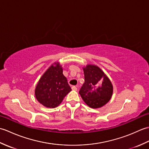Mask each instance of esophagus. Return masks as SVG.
Segmentation results:
<instances>
[{
  "mask_svg": "<svg viewBox=\"0 0 149 149\" xmlns=\"http://www.w3.org/2000/svg\"><path fill=\"white\" fill-rule=\"evenodd\" d=\"M72 90H74V91H77V87L75 86H72Z\"/></svg>",
  "mask_w": 149,
  "mask_h": 149,
  "instance_id": "1",
  "label": "esophagus"
}]
</instances>
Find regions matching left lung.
<instances>
[{"mask_svg": "<svg viewBox=\"0 0 149 149\" xmlns=\"http://www.w3.org/2000/svg\"><path fill=\"white\" fill-rule=\"evenodd\" d=\"M83 69L84 83L79 94L84 102L93 109L106 105L113 93V86L109 77L97 65L88 64Z\"/></svg>", "mask_w": 149, "mask_h": 149, "instance_id": "obj_1", "label": "left lung"}]
</instances>
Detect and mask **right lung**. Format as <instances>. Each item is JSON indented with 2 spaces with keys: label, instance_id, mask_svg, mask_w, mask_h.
Segmentation results:
<instances>
[{
  "label": "right lung",
  "instance_id": "obj_1",
  "mask_svg": "<svg viewBox=\"0 0 149 149\" xmlns=\"http://www.w3.org/2000/svg\"><path fill=\"white\" fill-rule=\"evenodd\" d=\"M63 67L59 62H54L40 77L34 90L36 100L43 106L55 108L71 91Z\"/></svg>",
  "mask_w": 149,
  "mask_h": 149
}]
</instances>
